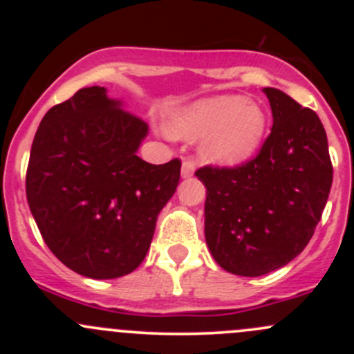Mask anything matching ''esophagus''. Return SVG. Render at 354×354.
Listing matches in <instances>:
<instances>
[{
	"instance_id": "esophagus-1",
	"label": "esophagus",
	"mask_w": 354,
	"mask_h": 354,
	"mask_svg": "<svg viewBox=\"0 0 354 354\" xmlns=\"http://www.w3.org/2000/svg\"><path fill=\"white\" fill-rule=\"evenodd\" d=\"M194 173H195L194 160H185V162L181 164V178H190L194 176Z\"/></svg>"
}]
</instances>
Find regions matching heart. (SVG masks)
<instances>
[{
    "label": "heart",
    "mask_w": 354,
    "mask_h": 354,
    "mask_svg": "<svg viewBox=\"0 0 354 354\" xmlns=\"http://www.w3.org/2000/svg\"><path fill=\"white\" fill-rule=\"evenodd\" d=\"M267 130L266 113L241 95H216L192 102L167 123L171 137L200 139L203 160L223 166L243 162L255 154Z\"/></svg>",
    "instance_id": "heart-1"
}]
</instances>
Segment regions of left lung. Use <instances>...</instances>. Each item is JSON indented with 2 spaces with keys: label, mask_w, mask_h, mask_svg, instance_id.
<instances>
[{
  "label": "left lung",
  "mask_w": 354,
  "mask_h": 354,
  "mask_svg": "<svg viewBox=\"0 0 354 354\" xmlns=\"http://www.w3.org/2000/svg\"><path fill=\"white\" fill-rule=\"evenodd\" d=\"M272 130L243 166L195 173L207 188L205 241L214 260L236 276L284 267L313 236L329 198L332 164L322 121L283 91L266 87Z\"/></svg>",
  "instance_id": "obj_1"
}]
</instances>
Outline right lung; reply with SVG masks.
Segmentation results:
<instances>
[{"label":"right lung","mask_w":354,"mask_h":354,"mask_svg":"<svg viewBox=\"0 0 354 354\" xmlns=\"http://www.w3.org/2000/svg\"><path fill=\"white\" fill-rule=\"evenodd\" d=\"M145 121L104 87L80 88L44 114L30 149L27 200L46 245L91 279L133 272L180 181L181 162L137 156Z\"/></svg>","instance_id":"add662e5"}]
</instances>
